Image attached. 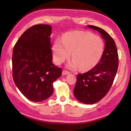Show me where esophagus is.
Returning <instances> with one entry per match:
<instances>
[{"label": "esophagus", "mask_w": 131, "mask_h": 131, "mask_svg": "<svg viewBox=\"0 0 131 131\" xmlns=\"http://www.w3.org/2000/svg\"><path fill=\"white\" fill-rule=\"evenodd\" d=\"M69 73H70L69 72H67V71H66V70L63 71V72H62V75H67Z\"/></svg>", "instance_id": "34e87169"}]
</instances>
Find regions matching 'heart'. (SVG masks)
Wrapping results in <instances>:
<instances>
[{"instance_id": "heart-1", "label": "heart", "mask_w": 131, "mask_h": 131, "mask_svg": "<svg viewBox=\"0 0 131 131\" xmlns=\"http://www.w3.org/2000/svg\"><path fill=\"white\" fill-rule=\"evenodd\" d=\"M105 49L103 40L100 37L85 31H72L57 39L52 46L54 60L61 64L70 58L67 64L71 70L81 68L84 71L93 68L102 58Z\"/></svg>"}]
</instances>
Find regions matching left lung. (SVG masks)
<instances>
[{
	"instance_id": "left-lung-1",
	"label": "left lung",
	"mask_w": 131,
	"mask_h": 131,
	"mask_svg": "<svg viewBox=\"0 0 131 131\" xmlns=\"http://www.w3.org/2000/svg\"><path fill=\"white\" fill-rule=\"evenodd\" d=\"M101 34L105 43L103 54L91 70L78 74L73 90L75 98L82 103L94 104L103 98L113 82L118 66V56L115 41L101 28L88 25Z\"/></svg>"
}]
</instances>
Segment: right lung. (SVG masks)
Instances as JSON below:
<instances>
[{
	"label": "right lung",
	"mask_w": 131,
	"mask_h": 131,
	"mask_svg": "<svg viewBox=\"0 0 131 131\" xmlns=\"http://www.w3.org/2000/svg\"><path fill=\"white\" fill-rule=\"evenodd\" d=\"M51 25H36L26 30L13 49V80L30 101L41 102L53 93V82L62 70L52 63Z\"/></svg>",
	"instance_id": "add662e5"
}]
</instances>
